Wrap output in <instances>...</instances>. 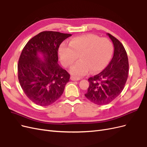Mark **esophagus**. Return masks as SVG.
<instances>
[{
    "label": "esophagus",
    "mask_w": 147,
    "mask_h": 147,
    "mask_svg": "<svg viewBox=\"0 0 147 147\" xmlns=\"http://www.w3.org/2000/svg\"><path fill=\"white\" fill-rule=\"evenodd\" d=\"M70 80H72V81H78V80H80V78L72 76V77H70Z\"/></svg>",
    "instance_id": "34e87169"
}]
</instances>
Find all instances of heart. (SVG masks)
I'll list each match as a JSON object with an SVG mask.
<instances>
[{
  "label": "heart",
  "mask_w": 147,
  "mask_h": 147,
  "mask_svg": "<svg viewBox=\"0 0 147 147\" xmlns=\"http://www.w3.org/2000/svg\"><path fill=\"white\" fill-rule=\"evenodd\" d=\"M112 53L113 45L109 39L92 34L74 37L69 45L63 43L59 48L60 59L65 67L72 65L80 55V61L70 70L77 77L86 75L91 69L92 72L103 70L109 64Z\"/></svg>",
  "instance_id": "1"
}]
</instances>
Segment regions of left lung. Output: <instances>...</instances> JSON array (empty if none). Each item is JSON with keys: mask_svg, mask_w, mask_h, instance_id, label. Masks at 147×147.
Segmentation results:
<instances>
[{"mask_svg": "<svg viewBox=\"0 0 147 147\" xmlns=\"http://www.w3.org/2000/svg\"><path fill=\"white\" fill-rule=\"evenodd\" d=\"M114 53L108 65L99 74L88 79L90 85L84 96L92 103L105 105L113 100L122 92L127 81L129 63L122 43L110 34Z\"/></svg>", "mask_w": 147, "mask_h": 147, "instance_id": "left-lung-1", "label": "left lung"}]
</instances>
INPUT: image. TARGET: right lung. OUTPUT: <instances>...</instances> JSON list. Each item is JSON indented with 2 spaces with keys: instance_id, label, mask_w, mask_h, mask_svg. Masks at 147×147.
Here are the masks:
<instances>
[{
  "instance_id": "obj_1",
  "label": "right lung",
  "mask_w": 147,
  "mask_h": 147,
  "mask_svg": "<svg viewBox=\"0 0 147 147\" xmlns=\"http://www.w3.org/2000/svg\"><path fill=\"white\" fill-rule=\"evenodd\" d=\"M71 35L43 31L31 38L22 51L18 80L25 94L35 104L50 105L63 94L70 75L57 63V51L61 43Z\"/></svg>"
}]
</instances>
